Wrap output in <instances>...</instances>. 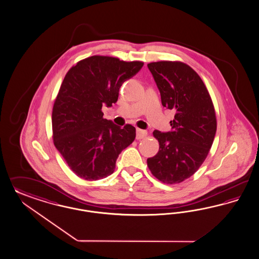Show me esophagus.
Listing matches in <instances>:
<instances>
[{"label":"esophagus","instance_id":"34e87169","mask_svg":"<svg viewBox=\"0 0 259 259\" xmlns=\"http://www.w3.org/2000/svg\"><path fill=\"white\" fill-rule=\"evenodd\" d=\"M147 136V132L145 130H142V129H137V140H142L143 138H145Z\"/></svg>","mask_w":259,"mask_h":259}]
</instances>
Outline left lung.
Instances as JSON below:
<instances>
[{
  "label": "left lung",
  "mask_w": 259,
  "mask_h": 259,
  "mask_svg": "<svg viewBox=\"0 0 259 259\" xmlns=\"http://www.w3.org/2000/svg\"><path fill=\"white\" fill-rule=\"evenodd\" d=\"M161 93V104L175 112L171 131L153 136L160 149L147 159L148 168L161 183L173 185L191 177L202 165L216 133L215 109L199 74L181 61L147 64Z\"/></svg>",
  "instance_id": "obj_1"
}]
</instances>
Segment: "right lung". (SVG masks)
<instances>
[{
	"mask_svg": "<svg viewBox=\"0 0 259 259\" xmlns=\"http://www.w3.org/2000/svg\"><path fill=\"white\" fill-rule=\"evenodd\" d=\"M142 61L94 55L66 73L53 108L56 149L79 178L98 181L111 175L118 155L133 143L136 128L103 118L102 105L116 103L125 80L142 69Z\"/></svg>",
	"mask_w": 259,
	"mask_h": 259,
	"instance_id": "1",
	"label": "right lung"
}]
</instances>
